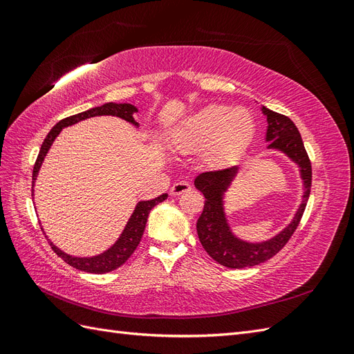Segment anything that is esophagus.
Here are the masks:
<instances>
[{"label":"esophagus","instance_id":"34e87169","mask_svg":"<svg viewBox=\"0 0 354 354\" xmlns=\"http://www.w3.org/2000/svg\"><path fill=\"white\" fill-rule=\"evenodd\" d=\"M190 190V185L186 183V181H177V183L173 185L171 187V195L173 196H178L181 194H185V192Z\"/></svg>","mask_w":354,"mask_h":354}]
</instances>
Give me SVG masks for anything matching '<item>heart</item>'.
<instances>
[{
    "label": "heart",
    "instance_id": "heart-1",
    "mask_svg": "<svg viewBox=\"0 0 354 354\" xmlns=\"http://www.w3.org/2000/svg\"><path fill=\"white\" fill-rule=\"evenodd\" d=\"M254 131L255 121L248 109L211 104L180 120L169 142L178 152L201 151L205 167L223 168L245 151Z\"/></svg>",
    "mask_w": 354,
    "mask_h": 354
}]
</instances>
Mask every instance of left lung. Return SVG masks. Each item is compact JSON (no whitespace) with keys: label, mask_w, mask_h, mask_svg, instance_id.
<instances>
[{"label":"left lung","mask_w":354,"mask_h":354,"mask_svg":"<svg viewBox=\"0 0 354 354\" xmlns=\"http://www.w3.org/2000/svg\"><path fill=\"white\" fill-rule=\"evenodd\" d=\"M261 112L267 120V151L279 152L297 165L303 183V195L294 217L281 232L266 241L251 242L234 233L226 212V192L236 178L239 167L196 176L194 185L205 196V205L196 223L199 241L211 259L229 269L252 267L279 252L295 232L310 196L312 165L295 124L288 116L267 109L266 106H261Z\"/></svg>","instance_id":"1"}]
</instances>
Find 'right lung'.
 <instances>
[{"label": "right lung", "instance_id": "1", "mask_svg": "<svg viewBox=\"0 0 354 354\" xmlns=\"http://www.w3.org/2000/svg\"><path fill=\"white\" fill-rule=\"evenodd\" d=\"M137 112H138V109L131 103L109 102V103H104L102 106H97V108H91L88 111L72 115L69 118H65V120L59 121L55 127L51 128V131L47 134L46 140H44V143H42L41 151L38 153L37 162L34 165V173H32V196H34V186H35V180L38 177L41 165H42V162H44V159L50 151L51 145L55 143V140L62 133L63 128L71 127L73 124H78V122H81L84 120H88V118H93V116H104V115L118 116V118H121V120L130 122L133 127L140 128V124L134 120V113H137ZM167 198H168V194H164V195H160L153 199L137 202L136 208L130 216V218H128L120 236H118V239L109 246L108 250H104L103 252H100L97 255H88V257L71 255L65 251H62L59 246H56L48 239V236H46V238L48 239L53 251H55L60 257V259H63V261H66L69 266L75 267V269L87 272V273H108V272L118 269V267L122 266L128 259H130L131 254L137 248V245L140 243V239L143 236V232L146 227L149 212H151V209L153 207H156L158 203L165 201ZM41 229H42V226H41ZM42 232H44V229H42Z\"/></svg>", "mask_w": 354, "mask_h": 354}]
</instances>
